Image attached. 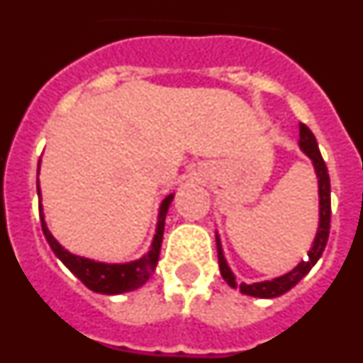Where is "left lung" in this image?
I'll list each match as a JSON object with an SVG mask.
<instances>
[{
	"mask_svg": "<svg viewBox=\"0 0 363 363\" xmlns=\"http://www.w3.org/2000/svg\"><path fill=\"white\" fill-rule=\"evenodd\" d=\"M301 152L306 154L311 160L318 178V229H316V236L313 240L309 252H307L306 259H301L300 264L293 269V271L285 272L281 277L272 278V280L256 281V284H238L234 272L230 271L229 264H227L225 256H223V249H221V240L216 233V247H218V264H220V272L223 280L233 287V289H240V293L247 294V296L255 298H277L291 291L301 278L306 277L307 272L314 267V264L318 262L322 256L323 249L327 245V238H329V227H331V179H329V172H327V165L323 162L322 154H320L318 143L316 138L311 133L307 125L300 123V140H298Z\"/></svg>",
	"mask_w": 363,
	"mask_h": 363,
	"instance_id": "8db88e82",
	"label": "left lung"
}]
</instances>
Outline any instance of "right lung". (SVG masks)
<instances>
[{"label": "right lung", "mask_w": 363, "mask_h": 363, "mask_svg": "<svg viewBox=\"0 0 363 363\" xmlns=\"http://www.w3.org/2000/svg\"><path fill=\"white\" fill-rule=\"evenodd\" d=\"M40 163H38V174H40ZM38 198H40L41 229H43L45 238L49 242L50 249H52L57 258L62 259L63 265L72 272L74 277L79 278L83 281V285H86L89 289L99 294H123L140 289L152 277L156 264H158L160 249H162L167 211H169V205H171L174 194L165 196L162 203H160L158 223H156V234H154L152 243H150V251L147 255H143L142 258L133 259V262H125V264H105V262H96V259L72 255V252L67 251L65 247L60 245V242L54 238L52 234H50L49 227H47L43 205H41L40 182H38Z\"/></svg>", "instance_id": "1"}]
</instances>
